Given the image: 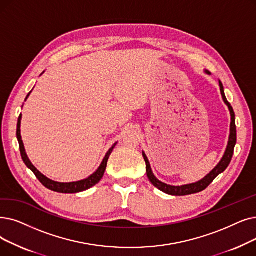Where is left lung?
<instances>
[{
  "instance_id": "1",
  "label": "left lung",
  "mask_w": 256,
  "mask_h": 256,
  "mask_svg": "<svg viewBox=\"0 0 256 256\" xmlns=\"http://www.w3.org/2000/svg\"><path fill=\"white\" fill-rule=\"evenodd\" d=\"M206 73H208V71L205 70ZM220 84V94L222 97H223V100L226 104V106L229 108L230 112V116H231V124H230V135H229V140H228V144L227 148L225 150V154L223 156V158L220 159V161L218 162V164L216 166V168L211 170L207 176H205L202 180H200L196 183H192V184H186V185H181V186H172V185H168L165 184L161 181H159L156 176L152 174V168L150 161L146 157V154L144 152H142V156L144 158V161H146V174L148 180L150 181V183L157 187L159 190L170 194V196H187V194H196L204 190L205 188H207L209 186V184L212 183V181L216 179V178L223 172L227 168L228 165L231 162L232 156H233V150H234V146L236 144V115L234 112H233V108L231 106V104L228 102L227 98L225 96V92H224V86L223 84L220 82V80H218Z\"/></svg>"
}]
</instances>
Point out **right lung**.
<instances>
[{"label": "right lung", "mask_w": 256, "mask_h": 256, "mask_svg": "<svg viewBox=\"0 0 256 256\" xmlns=\"http://www.w3.org/2000/svg\"><path fill=\"white\" fill-rule=\"evenodd\" d=\"M44 73V72H42ZM31 93V92H30ZM30 93L27 95L25 102L27 100V98L29 97ZM20 120H22V114L18 117V126H16V138L20 144V156H22V159H23L24 163L26 164L27 168L32 170V172L36 174V176L38 179V181L45 186L47 187L48 190H52V192H60V194H76V192H84L88 188L93 187L94 185H96L99 181L102 179V176L104 174L106 168V164H108V160L110 154H112L114 148L116 146V143L113 144V146L108 150V152L106 154V157L104 158L100 166H99L98 170L92 174L90 176H88L86 179L80 180V181H76V182H69V183H62V182H56V181H53L50 180L49 178H47L46 176H44L38 170V168H36L34 165L31 163V161L29 160L28 156L26 154L25 148H24V143L23 140H22V136H20Z\"/></svg>", "instance_id": "1"}]
</instances>
